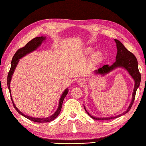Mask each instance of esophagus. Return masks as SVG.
<instances>
[{"instance_id": "1", "label": "esophagus", "mask_w": 146, "mask_h": 146, "mask_svg": "<svg viewBox=\"0 0 146 146\" xmlns=\"http://www.w3.org/2000/svg\"><path fill=\"white\" fill-rule=\"evenodd\" d=\"M77 83H78V84L79 85H85V79H84V78H79L78 80Z\"/></svg>"}]
</instances>
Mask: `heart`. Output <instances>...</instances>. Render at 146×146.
Listing matches in <instances>:
<instances>
[{"label": "heart", "mask_w": 146, "mask_h": 146, "mask_svg": "<svg viewBox=\"0 0 146 146\" xmlns=\"http://www.w3.org/2000/svg\"><path fill=\"white\" fill-rule=\"evenodd\" d=\"M85 52L86 54H89V55H91L92 54V49H91V48H86ZM101 58H102L101 55L98 54V53H96V54L93 56V59L96 61H99L101 60Z\"/></svg>", "instance_id": "b5f03b06"}]
</instances>
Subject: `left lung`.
Instances as JSON below:
<instances>
[{
    "instance_id": "1",
    "label": "left lung",
    "mask_w": 146,
    "mask_h": 146,
    "mask_svg": "<svg viewBox=\"0 0 146 146\" xmlns=\"http://www.w3.org/2000/svg\"><path fill=\"white\" fill-rule=\"evenodd\" d=\"M114 41L116 44L117 47V54L116 56V61L114 62L111 66H108L106 64L102 66V68H99L98 70H96L94 71V74H100L101 76H104V75L107 74L111 72L112 70L115 69L119 68H123L130 76V77L133 79L135 82V86L133 88V93H132V98L131 102L129 106V107L127 109L126 111L123 113L119 114L117 116H110V117H95L91 115L86 110L85 106L84 105V108H85L86 112L88 113L91 118L96 120H110V119H113L115 118H117L122 115H124L125 114L129 112L131 109L132 105L133 104L135 100V94L136 90L139 86L140 82H141V74L138 70V61L135 57V56L131 53L130 51L128 50L125 46L122 44L121 42L119 41L117 39H114Z\"/></svg>"
}]
</instances>
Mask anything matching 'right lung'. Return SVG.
Segmentation results:
<instances>
[{
    "instance_id": "add662e5",
    "label": "right lung",
    "mask_w": 146,
    "mask_h": 146,
    "mask_svg": "<svg viewBox=\"0 0 146 146\" xmlns=\"http://www.w3.org/2000/svg\"><path fill=\"white\" fill-rule=\"evenodd\" d=\"M46 36H39V37L35 38L34 39H32L30 41H29L24 47L21 48L19 50H17L12 58L11 68H10L9 72H8V77H7L8 88V90H9V91H10V94L11 99L12 100L13 106H14V107L16 109V111L18 112L21 114V115L23 116L24 117H25L26 118H27L28 119H29V120L36 122H40V123L48 122H50V121H54V119L59 115V114L61 111V107H62L63 100L65 98V97L66 96V95H67L68 93V91H69L68 88H66V89L64 91V92L62 93V94H61V98L59 100L58 108H57L55 112L52 115L50 116L49 117H41V118L40 117H33L32 116L25 115V114H24L23 113H22L20 110L16 107V105L14 104V102H13V100L11 98V90H10V83H11V80L12 78V76H13V74H14V72L16 69V68L17 64H18V63H19V60L21 59L22 58H23V57L25 56V55L29 54L30 53H32L33 51L36 50L37 48L41 45V44L46 40Z\"/></svg>"
}]
</instances>
